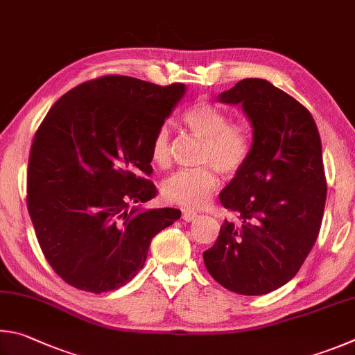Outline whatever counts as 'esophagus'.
I'll return each mask as SVG.
<instances>
[{"instance_id":"obj_1","label":"esophagus","mask_w":355,"mask_h":355,"mask_svg":"<svg viewBox=\"0 0 355 355\" xmlns=\"http://www.w3.org/2000/svg\"><path fill=\"white\" fill-rule=\"evenodd\" d=\"M196 214L195 212H191V210H182V220L184 221H193V220H196Z\"/></svg>"}]
</instances>
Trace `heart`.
<instances>
[{
	"label": "heart",
	"instance_id": "obj_1",
	"mask_svg": "<svg viewBox=\"0 0 355 355\" xmlns=\"http://www.w3.org/2000/svg\"><path fill=\"white\" fill-rule=\"evenodd\" d=\"M182 123L200 137V168L179 170L162 184L165 200L184 209H201L218 189V170L223 176H234L245 166L251 153V135L243 123H229L225 110L206 101H198L182 114ZM151 160L166 168L171 162V137L166 124L155 130L151 141Z\"/></svg>",
	"mask_w": 355,
	"mask_h": 355
}]
</instances>
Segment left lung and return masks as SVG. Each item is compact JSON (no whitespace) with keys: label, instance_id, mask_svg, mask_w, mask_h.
Returning a JSON list of instances; mask_svg holds the SVG:
<instances>
[{"label":"left lung","instance_id":"8db88e82","mask_svg":"<svg viewBox=\"0 0 355 355\" xmlns=\"http://www.w3.org/2000/svg\"><path fill=\"white\" fill-rule=\"evenodd\" d=\"M254 128L250 157L220 193L225 220L204 263L216 282L257 296L296 276L318 239L327 195L321 139L313 116L288 93L259 78L223 92Z\"/></svg>","mask_w":355,"mask_h":355}]
</instances>
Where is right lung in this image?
<instances>
[{"label":"right lung","mask_w":355,"mask_h":355,"mask_svg":"<svg viewBox=\"0 0 355 355\" xmlns=\"http://www.w3.org/2000/svg\"><path fill=\"white\" fill-rule=\"evenodd\" d=\"M184 92L107 74L67 92L43 118L29 153L28 212L43 256L71 287H123L154 235L181 218L140 204L157 195L151 141Z\"/></svg>","instance_id":"obj_1"}]
</instances>
